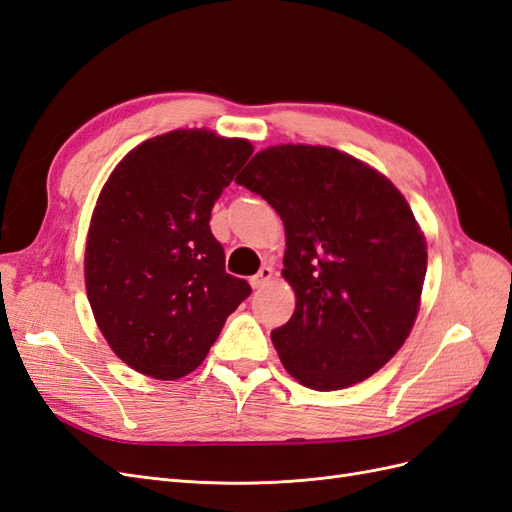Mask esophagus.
<instances>
[{
	"label": "esophagus",
	"instance_id": "34e87169",
	"mask_svg": "<svg viewBox=\"0 0 512 512\" xmlns=\"http://www.w3.org/2000/svg\"><path fill=\"white\" fill-rule=\"evenodd\" d=\"M271 277H273V269L271 267H260V271L250 280V284H252V288H262L271 280Z\"/></svg>",
	"mask_w": 512,
	"mask_h": 512
}]
</instances>
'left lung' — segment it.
<instances>
[{
	"instance_id": "obj_1",
	"label": "left lung",
	"mask_w": 512,
	"mask_h": 512,
	"mask_svg": "<svg viewBox=\"0 0 512 512\" xmlns=\"http://www.w3.org/2000/svg\"><path fill=\"white\" fill-rule=\"evenodd\" d=\"M235 181L286 228L282 275L297 305L271 339L288 374L314 391L374 376L408 339L427 271V241L404 194L320 145L262 149Z\"/></svg>"
}]
</instances>
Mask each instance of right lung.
Returning <instances> with one entry per match:
<instances>
[{
  "mask_svg": "<svg viewBox=\"0 0 512 512\" xmlns=\"http://www.w3.org/2000/svg\"><path fill=\"white\" fill-rule=\"evenodd\" d=\"M252 151L245 138L173 130L134 147L104 183L85 245L87 299L138 374L188 376L250 297V284L226 273L209 220Z\"/></svg>",
  "mask_w": 512,
  "mask_h": 512,
  "instance_id": "right-lung-1",
  "label": "right lung"
}]
</instances>
